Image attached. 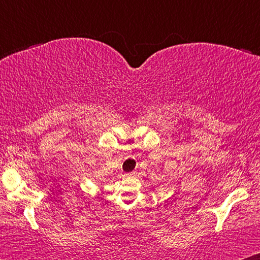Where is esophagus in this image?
Instances as JSON below:
<instances>
[{"label":"esophagus","mask_w":260,"mask_h":260,"mask_svg":"<svg viewBox=\"0 0 260 260\" xmlns=\"http://www.w3.org/2000/svg\"><path fill=\"white\" fill-rule=\"evenodd\" d=\"M136 174V172H131V173H127L126 176H134Z\"/></svg>","instance_id":"esophagus-1"}]
</instances>
